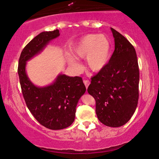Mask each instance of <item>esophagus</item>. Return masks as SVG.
<instances>
[{
  "mask_svg": "<svg viewBox=\"0 0 159 159\" xmlns=\"http://www.w3.org/2000/svg\"><path fill=\"white\" fill-rule=\"evenodd\" d=\"M83 83H84V84L85 85V88H88V86H89L90 83L89 80H83Z\"/></svg>",
  "mask_w": 159,
  "mask_h": 159,
  "instance_id": "esophagus-1",
  "label": "esophagus"
}]
</instances>
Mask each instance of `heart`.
Instances as JSON below:
<instances>
[{
    "label": "heart",
    "instance_id": "obj_1",
    "mask_svg": "<svg viewBox=\"0 0 159 159\" xmlns=\"http://www.w3.org/2000/svg\"><path fill=\"white\" fill-rule=\"evenodd\" d=\"M72 52L79 60L85 58V65L88 70L99 72L106 66L109 60L111 43L104 35L88 34L80 40ZM69 63L75 69H80V65L74 59H70Z\"/></svg>",
    "mask_w": 159,
    "mask_h": 159
}]
</instances>
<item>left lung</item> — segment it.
Returning a JSON list of instances; mask_svg holds the SVG:
<instances>
[{
  "instance_id": "left-lung-1",
  "label": "left lung",
  "mask_w": 159,
  "mask_h": 159,
  "mask_svg": "<svg viewBox=\"0 0 159 159\" xmlns=\"http://www.w3.org/2000/svg\"><path fill=\"white\" fill-rule=\"evenodd\" d=\"M115 50L106 66L91 78L88 92L96 102L99 121L120 127L130 119L138 106L139 71L133 45L111 28Z\"/></svg>"
}]
</instances>
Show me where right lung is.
<instances>
[{"label":"right lung","instance_id":"obj_1","mask_svg":"<svg viewBox=\"0 0 159 159\" xmlns=\"http://www.w3.org/2000/svg\"><path fill=\"white\" fill-rule=\"evenodd\" d=\"M59 36L60 31L56 29L42 32L32 39L21 51L17 69L26 106L39 123L51 130H61L73 123L78 102L86 90L79 76L60 74L52 84L40 88L34 85L26 75V61Z\"/></svg>","mask_w":159,"mask_h":159}]
</instances>
